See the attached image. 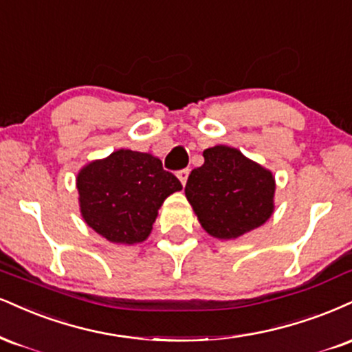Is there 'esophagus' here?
Listing matches in <instances>:
<instances>
[{
	"label": "esophagus",
	"mask_w": 352,
	"mask_h": 352,
	"mask_svg": "<svg viewBox=\"0 0 352 352\" xmlns=\"http://www.w3.org/2000/svg\"><path fill=\"white\" fill-rule=\"evenodd\" d=\"M188 173H190L188 168H182V170L177 172V177H179V180L182 182V185H185V184H187Z\"/></svg>",
	"instance_id": "1"
}]
</instances>
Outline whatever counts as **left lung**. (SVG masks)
<instances>
[{"label": "left lung", "mask_w": 352, "mask_h": 352, "mask_svg": "<svg viewBox=\"0 0 352 352\" xmlns=\"http://www.w3.org/2000/svg\"><path fill=\"white\" fill-rule=\"evenodd\" d=\"M203 157L205 164L193 168L185 185L203 230L234 239L267 221L274 211L272 173L228 146L210 147Z\"/></svg>", "instance_id": "1"}]
</instances>
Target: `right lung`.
Wrapping results in <instances>:
<instances>
[{
  "instance_id": "add662e5",
  "label": "right lung",
  "mask_w": 352,
  "mask_h": 352,
  "mask_svg": "<svg viewBox=\"0 0 352 352\" xmlns=\"http://www.w3.org/2000/svg\"><path fill=\"white\" fill-rule=\"evenodd\" d=\"M77 188L88 226L111 243L134 244L149 236L160 205L182 184L157 157L121 149L82 168Z\"/></svg>"
}]
</instances>
